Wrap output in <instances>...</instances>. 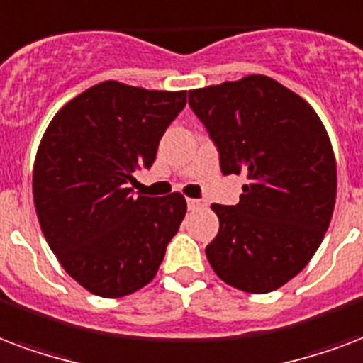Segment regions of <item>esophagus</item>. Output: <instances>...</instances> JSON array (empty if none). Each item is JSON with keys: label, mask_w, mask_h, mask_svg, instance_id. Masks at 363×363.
<instances>
[{"label": "esophagus", "mask_w": 363, "mask_h": 363, "mask_svg": "<svg viewBox=\"0 0 363 363\" xmlns=\"http://www.w3.org/2000/svg\"><path fill=\"white\" fill-rule=\"evenodd\" d=\"M186 202H189V209H200V208H203L202 200H194V198H189Z\"/></svg>", "instance_id": "1"}]
</instances>
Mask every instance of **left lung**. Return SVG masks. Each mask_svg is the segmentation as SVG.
<instances>
[{"instance_id": "8db88e82", "label": "left lung", "mask_w": 363, "mask_h": 363, "mask_svg": "<svg viewBox=\"0 0 363 363\" xmlns=\"http://www.w3.org/2000/svg\"><path fill=\"white\" fill-rule=\"evenodd\" d=\"M189 104L225 174L248 177L236 206L211 203L219 233L206 256L238 291L273 292L310 262L337 200V161L315 109L265 74L196 88Z\"/></svg>"}]
</instances>
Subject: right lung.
Instances as JSON below:
<instances>
[{
  "label": "right lung",
  "mask_w": 363,
  "mask_h": 363,
  "mask_svg": "<svg viewBox=\"0 0 363 363\" xmlns=\"http://www.w3.org/2000/svg\"><path fill=\"white\" fill-rule=\"evenodd\" d=\"M184 106V90L106 80L67 101L40 140L32 171L40 227L63 269L96 296L146 286L181 227V192L133 196L130 184Z\"/></svg>",
  "instance_id": "obj_1"
}]
</instances>
